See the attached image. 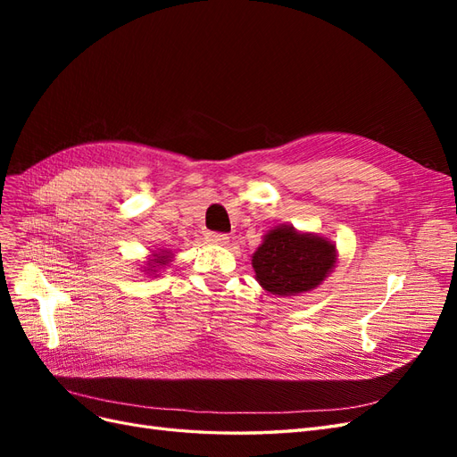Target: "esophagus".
Masks as SVG:
<instances>
[{
	"label": "esophagus",
	"instance_id": "esophagus-1",
	"mask_svg": "<svg viewBox=\"0 0 457 457\" xmlns=\"http://www.w3.org/2000/svg\"><path fill=\"white\" fill-rule=\"evenodd\" d=\"M205 240L215 245H227L228 244V237L227 234H219V232H207Z\"/></svg>",
	"mask_w": 457,
	"mask_h": 457
}]
</instances>
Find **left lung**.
Wrapping results in <instances>:
<instances>
[{
    "label": "left lung",
    "mask_w": 457,
    "mask_h": 457,
    "mask_svg": "<svg viewBox=\"0 0 457 457\" xmlns=\"http://www.w3.org/2000/svg\"><path fill=\"white\" fill-rule=\"evenodd\" d=\"M336 244L280 225L269 230L252 257L255 278L272 295H297L320 286L336 267Z\"/></svg>",
    "instance_id": "1"
}]
</instances>
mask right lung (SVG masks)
Wrapping results in <instances>:
<instances>
[{
  "label": "right lung",
  "mask_w": 457,
  "mask_h": 457,
  "mask_svg": "<svg viewBox=\"0 0 457 457\" xmlns=\"http://www.w3.org/2000/svg\"><path fill=\"white\" fill-rule=\"evenodd\" d=\"M170 261H171V252H160V253H154V257L148 259V267H146V270H148V272H152V274H156V272H158V269L168 265Z\"/></svg>",
  "instance_id": "add662e5"
}]
</instances>
